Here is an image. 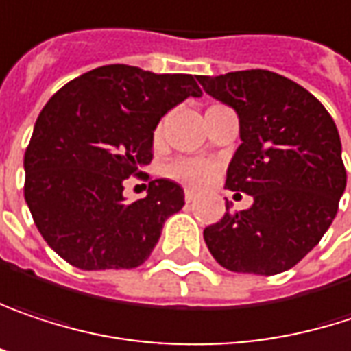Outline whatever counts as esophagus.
I'll use <instances>...</instances> for the list:
<instances>
[{
    "label": "esophagus",
    "instance_id": "34e87169",
    "mask_svg": "<svg viewBox=\"0 0 351 351\" xmlns=\"http://www.w3.org/2000/svg\"><path fill=\"white\" fill-rule=\"evenodd\" d=\"M184 199H186L188 204H190V202H194V199H196V192H192V190H186V192H184Z\"/></svg>",
    "mask_w": 351,
    "mask_h": 351
}]
</instances>
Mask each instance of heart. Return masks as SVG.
<instances>
[{
    "label": "heart",
    "mask_w": 351,
    "mask_h": 351,
    "mask_svg": "<svg viewBox=\"0 0 351 351\" xmlns=\"http://www.w3.org/2000/svg\"><path fill=\"white\" fill-rule=\"evenodd\" d=\"M161 129H163L161 125L155 129V139L161 137ZM167 173L169 178L190 188H206L216 180L218 165L212 159H204V157H182L167 167Z\"/></svg>",
    "instance_id": "heart-1"
}]
</instances>
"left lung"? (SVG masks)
Listing matches in <instances>:
<instances>
[{"label":"left lung","instance_id":"left-lung-1","mask_svg":"<svg viewBox=\"0 0 351 351\" xmlns=\"http://www.w3.org/2000/svg\"><path fill=\"white\" fill-rule=\"evenodd\" d=\"M204 90L232 107L241 145L226 188L252 196L204 228L212 256L228 271L277 275L295 267L328 232L346 190L337 127L301 84L271 70L199 76Z\"/></svg>","mask_w":351,"mask_h":351}]
</instances>
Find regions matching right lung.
Here are the masks:
<instances>
[{
	"label": "right lung",
	"mask_w": 351,
	"mask_h": 351,
	"mask_svg": "<svg viewBox=\"0 0 351 351\" xmlns=\"http://www.w3.org/2000/svg\"><path fill=\"white\" fill-rule=\"evenodd\" d=\"M202 90L192 74H154L109 64L64 84L42 109L23 155V196L34 224L66 263L82 271L135 269L154 252L184 190L152 180L127 204L123 182L149 180L161 117Z\"/></svg>",
	"instance_id": "obj_1"
}]
</instances>
